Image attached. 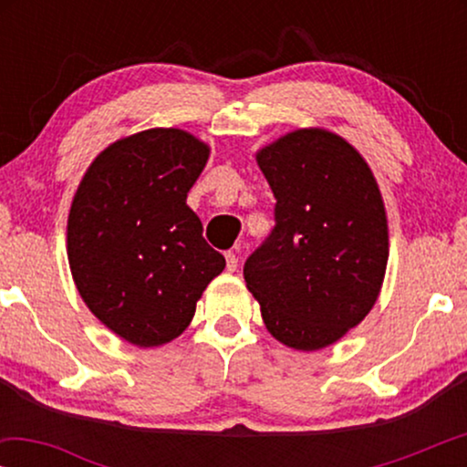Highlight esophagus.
<instances>
[{
  "label": "esophagus",
  "instance_id": "obj_1",
  "mask_svg": "<svg viewBox=\"0 0 467 467\" xmlns=\"http://www.w3.org/2000/svg\"><path fill=\"white\" fill-rule=\"evenodd\" d=\"M225 261H227V270H229V272H235V270H238V264H240L238 254L229 251V253L225 254Z\"/></svg>",
  "mask_w": 467,
  "mask_h": 467
}]
</instances>
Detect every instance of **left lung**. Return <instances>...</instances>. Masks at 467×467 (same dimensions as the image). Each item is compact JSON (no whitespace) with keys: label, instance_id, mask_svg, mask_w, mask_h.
<instances>
[{"label":"left lung","instance_id":"left-lung-1","mask_svg":"<svg viewBox=\"0 0 467 467\" xmlns=\"http://www.w3.org/2000/svg\"><path fill=\"white\" fill-rule=\"evenodd\" d=\"M257 163L276 206L274 229L244 264L246 286L276 340L329 347L366 318L385 278L379 184L347 140L323 130L286 133Z\"/></svg>","mask_w":467,"mask_h":467}]
</instances>
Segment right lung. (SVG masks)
I'll use <instances>...</instances> for the list:
<instances>
[{
  "instance_id": "1",
  "label": "right lung",
  "mask_w": 467,
  "mask_h": 467,
  "mask_svg": "<svg viewBox=\"0 0 467 467\" xmlns=\"http://www.w3.org/2000/svg\"><path fill=\"white\" fill-rule=\"evenodd\" d=\"M208 146L181 130L119 140L91 163L67 219V257L88 310L136 347L189 327L225 257L203 240L187 193Z\"/></svg>"
}]
</instances>
